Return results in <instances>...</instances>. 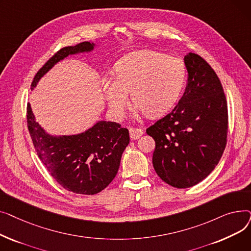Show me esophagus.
<instances>
[{
    "label": "esophagus",
    "instance_id": "obj_1",
    "mask_svg": "<svg viewBox=\"0 0 251 251\" xmlns=\"http://www.w3.org/2000/svg\"><path fill=\"white\" fill-rule=\"evenodd\" d=\"M129 133H130V138L131 139L136 140L143 134V130L139 129V128H131L129 130Z\"/></svg>",
    "mask_w": 251,
    "mask_h": 251
}]
</instances>
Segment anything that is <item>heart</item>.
<instances>
[{
  "instance_id": "1",
  "label": "heart",
  "mask_w": 251,
  "mask_h": 251,
  "mask_svg": "<svg viewBox=\"0 0 251 251\" xmlns=\"http://www.w3.org/2000/svg\"><path fill=\"white\" fill-rule=\"evenodd\" d=\"M186 80L184 62L162 52L141 50L125 56L115 67V78H103L101 86L109 109L121 119L129 104L128 92L138 111L150 117L174 107Z\"/></svg>"
}]
</instances>
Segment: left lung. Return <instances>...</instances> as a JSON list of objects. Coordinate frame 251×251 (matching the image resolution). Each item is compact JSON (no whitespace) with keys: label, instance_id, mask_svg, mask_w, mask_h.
Segmentation results:
<instances>
[{"label":"left lung","instance_id":"obj_1","mask_svg":"<svg viewBox=\"0 0 251 251\" xmlns=\"http://www.w3.org/2000/svg\"><path fill=\"white\" fill-rule=\"evenodd\" d=\"M187 84L173 111L147 129L155 141L152 165L176 188L206 178L220 162L227 142L228 108L219 77L199 55L184 57Z\"/></svg>","mask_w":251,"mask_h":251}]
</instances>
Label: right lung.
<instances>
[{"label":"right lung","mask_w":251,"mask_h":251,"mask_svg":"<svg viewBox=\"0 0 251 251\" xmlns=\"http://www.w3.org/2000/svg\"><path fill=\"white\" fill-rule=\"evenodd\" d=\"M96 44L83 42L61 49L34 76L31 90L60 61L90 52ZM27 126L37 155L62 187L78 194L92 195L103 190L118 173L122 153L129 144L128 129L110 121H98L84 132L51 135L39 125L27 103Z\"/></svg>","instance_id":"right-lung-1"}]
</instances>
